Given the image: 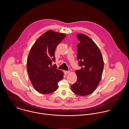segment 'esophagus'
I'll list each match as a JSON object with an SVG mask.
<instances>
[{
    "label": "esophagus",
    "mask_w": 129,
    "mask_h": 129,
    "mask_svg": "<svg viewBox=\"0 0 129 129\" xmlns=\"http://www.w3.org/2000/svg\"><path fill=\"white\" fill-rule=\"evenodd\" d=\"M70 73V71H64V74H68Z\"/></svg>",
    "instance_id": "esophagus-1"
}]
</instances>
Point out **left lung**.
Wrapping results in <instances>:
<instances>
[{
	"mask_svg": "<svg viewBox=\"0 0 129 129\" xmlns=\"http://www.w3.org/2000/svg\"><path fill=\"white\" fill-rule=\"evenodd\" d=\"M80 43L77 47V58L80 70L76 71L77 79L72 85L75 94L86 96L94 92L101 80L104 68V61L100 49L88 36L78 34Z\"/></svg>",
	"mask_w": 129,
	"mask_h": 129,
	"instance_id": "8db88e82",
	"label": "left lung"
}]
</instances>
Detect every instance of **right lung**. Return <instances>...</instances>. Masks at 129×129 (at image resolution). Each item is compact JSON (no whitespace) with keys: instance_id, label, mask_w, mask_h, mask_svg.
I'll list each match as a JSON object with an SVG mask.
<instances>
[{"instance_id":"1","label":"right lung","mask_w":129,"mask_h":129,"mask_svg":"<svg viewBox=\"0 0 129 129\" xmlns=\"http://www.w3.org/2000/svg\"><path fill=\"white\" fill-rule=\"evenodd\" d=\"M66 35L49 30L39 37L32 46L27 61V70L34 89L41 94H49L58 88L63 73L57 70L55 53L57 46Z\"/></svg>"}]
</instances>
